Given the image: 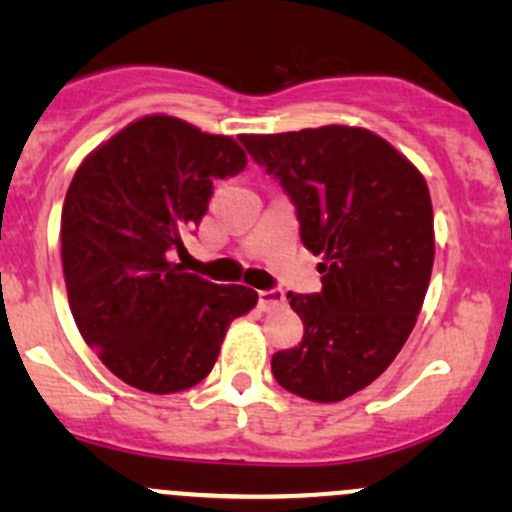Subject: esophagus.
Here are the masks:
<instances>
[{
  "label": "esophagus",
  "mask_w": 512,
  "mask_h": 512,
  "mask_svg": "<svg viewBox=\"0 0 512 512\" xmlns=\"http://www.w3.org/2000/svg\"><path fill=\"white\" fill-rule=\"evenodd\" d=\"M284 303H286L284 291H279V289L260 291V308L264 310V313H269V310L281 308V305H284Z\"/></svg>",
  "instance_id": "obj_1"
}]
</instances>
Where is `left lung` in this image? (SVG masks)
<instances>
[{
    "label": "left lung",
    "mask_w": 512,
    "mask_h": 512,
    "mask_svg": "<svg viewBox=\"0 0 512 512\" xmlns=\"http://www.w3.org/2000/svg\"><path fill=\"white\" fill-rule=\"evenodd\" d=\"M240 142L279 178L303 245L322 255V291L289 293L305 332L272 356V373L293 395L342 402L385 373L421 313L436 255L428 185L366 127L240 134Z\"/></svg>",
    "instance_id": "obj_1"
}]
</instances>
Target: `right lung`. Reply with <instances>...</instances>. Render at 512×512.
<instances>
[{
	"instance_id": "obj_1",
	"label": "right lung",
	"mask_w": 512,
	"mask_h": 512,
	"mask_svg": "<svg viewBox=\"0 0 512 512\" xmlns=\"http://www.w3.org/2000/svg\"><path fill=\"white\" fill-rule=\"evenodd\" d=\"M248 163L233 137L173 115L129 122L76 168L62 207V269L84 342L151 395L190 390L214 368L257 291L211 284L170 262L199 226L214 180Z\"/></svg>"
}]
</instances>
